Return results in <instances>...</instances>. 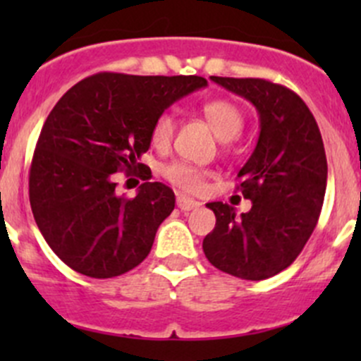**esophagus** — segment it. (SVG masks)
<instances>
[{
  "label": "esophagus",
  "mask_w": 361,
  "mask_h": 361,
  "mask_svg": "<svg viewBox=\"0 0 361 361\" xmlns=\"http://www.w3.org/2000/svg\"><path fill=\"white\" fill-rule=\"evenodd\" d=\"M176 206L180 207L181 211H192V209H195V207H199L201 206V204H199L197 201H194V199H190V197H185V195H178L176 197Z\"/></svg>",
  "instance_id": "34e87169"
}]
</instances>
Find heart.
Returning a JSON list of instances; mask_svg holds the SVG:
<instances>
[{"label": "heart", "instance_id": "heart-1", "mask_svg": "<svg viewBox=\"0 0 361 361\" xmlns=\"http://www.w3.org/2000/svg\"><path fill=\"white\" fill-rule=\"evenodd\" d=\"M201 111L211 129H213V133L221 141L235 140L241 134L243 127H245V113L238 104L228 99L207 101V103L202 104ZM174 133H176V118L167 111L160 113L150 130L152 145L159 150H166L173 143ZM162 174L169 183L181 188V190L199 192L202 188L207 171L194 166V164L178 160V162L164 167Z\"/></svg>", "mask_w": 361, "mask_h": 361}]
</instances>
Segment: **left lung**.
<instances>
[{
    "label": "left lung",
    "instance_id": "1",
    "mask_svg": "<svg viewBox=\"0 0 361 361\" xmlns=\"http://www.w3.org/2000/svg\"><path fill=\"white\" fill-rule=\"evenodd\" d=\"M211 80L257 108L260 134L238 173V190L251 209L238 216L228 204L207 202L216 225L202 250L220 271L262 281L293 264L318 224L329 173L325 147L314 116L293 90L262 78Z\"/></svg>",
    "mask_w": 361,
    "mask_h": 361
}]
</instances>
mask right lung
I'll return each instance as SVG.
<instances>
[{
	"mask_svg": "<svg viewBox=\"0 0 361 361\" xmlns=\"http://www.w3.org/2000/svg\"><path fill=\"white\" fill-rule=\"evenodd\" d=\"M206 85L195 75L97 73L57 101L32 155L29 201L39 232L68 267L106 279L148 257L174 209V192L148 181L152 173L140 159L160 113ZM118 170L145 180L136 198L116 195Z\"/></svg>",
	"mask_w": 361,
	"mask_h": 361,
	"instance_id": "1",
	"label": "right lung"
}]
</instances>
